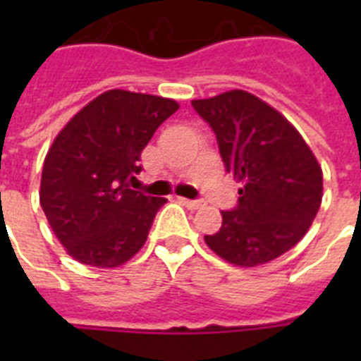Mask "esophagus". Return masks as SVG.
Returning a JSON list of instances; mask_svg holds the SVG:
<instances>
[{
  "mask_svg": "<svg viewBox=\"0 0 361 361\" xmlns=\"http://www.w3.org/2000/svg\"><path fill=\"white\" fill-rule=\"evenodd\" d=\"M181 204L187 206L189 209H198L202 208V200H191V198H180Z\"/></svg>",
  "mask_w": 361,
  "mask_h": 361,
  "instance_id": "34e87169",
  "label": "esophagus"
}]
</instances>
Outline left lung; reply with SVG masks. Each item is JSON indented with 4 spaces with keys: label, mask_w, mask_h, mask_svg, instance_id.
I'll return each instance as SVG.
<instances>
[{
    "label": "left lung",
    "mask_w": 361,
    "mask_h": 361,
    "mask_svg": "<svg viewBox=\"0 0 361 361\" xmlns=\"http://www.w3.org/2000/svg\"><path fill=\"white\" fill-rule=\"evenodd\" d=\"M215 133L225 170L241 183L208 247L236 266L266 264L305 236L322 202V169L302 135L243 90L192 101Z\"/></svg>",
    "instance_id": "left-lung-1"
}]
</instances>
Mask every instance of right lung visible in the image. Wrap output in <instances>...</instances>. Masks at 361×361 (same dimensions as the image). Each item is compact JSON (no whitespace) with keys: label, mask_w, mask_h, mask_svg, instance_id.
<instances>
[{"label":"right lung","mask_w":361,"mask_h":361,"mask_svg":"<svg viewBox=\"0 0 361 361\" xmlns=\"http://www.w3.org/2000/svg\"><path fill=\"white\" fill-rule=\"evenodd\" d=\"M180 104L146 93L110 90L65 125L48 149L41 208L71 257L116 268L135 257L163 197L129 189L140 174L142 149Z\"/></svg>","instance_id":"right-lung-1"}]
</instances>
